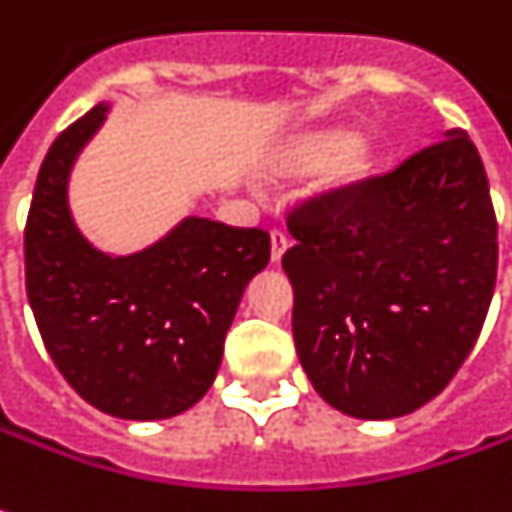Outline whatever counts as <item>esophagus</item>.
<instances>
[{
  "label": "esophagus",
  "mask_w": 512,
  "mask_h": 512,
  "mask_svg": "<svg viewBox=\"0 0 512 512\" xmlns=\"http://www.w3.org/2000/svg\"><path fill=\"white\" fill-rule=\"evenodd\" d=\"M290 248V236L281 231V228H273L270 231V259L273 262H281V256H284V250Z\"/></svg>",
  "instance_id": "obj_1"
}]
</instances>
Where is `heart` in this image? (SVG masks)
I'll return each mask as SVG.
<instances>
[{"instance_id":"1","label":"heart","mask_w":512,"mask_h":512,"mask_svg":"<svg viewBox=\"0 0 512 512\" xmlns=\"http://www.w3.org/2000/svg\"><path fill=\"white\" fill-rule=\"evenodd\" d=\"M281 166L287 171H318L335 166L332 180L338 185H355L369 174V154L355 149V137L349 132H318V135L298 140L290 152L284 154Z\"/></svg>"}]
</instances>
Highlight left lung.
<instances>
[{"label":"left lung","mask_w":512,"mask_h":512,"mask_svg":"<svg viewBox=\"0 0 512 512\" xmlns=\"http://www.w3.org/2000/svg\"><path fill=\"white\" fill-rule=\"evenodd\" d=\"M287 228L293 338L315 392L360 420L434 400L496 287V214L471 137L454 129L389 174L310 197Z\"/></svg>","instance_id":"8db88e82"}]
</instances>
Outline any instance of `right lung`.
Returning a JSON list of instances; mask_svg holds the SVG:
<instances>
[{
    "label": "right lung",
    "instance_id": "obj_1",
    "mask_svg": "<svg viewBox=\"0 0 512 512\" xmlns=\"http://www.w3.org/2000/svg\"><path fill=\"white\" fill-rule=\"evenodd\" d=\"M106 104L44 157L24 225L27 298L58 372L120 420H166L214 383L248 281L270 262L262 228L188 216L152 248L106 256L75 228L67 180Z\"/></svg>",
    "mask_w": 512,
    "mask_h": 512
}]
</instances>
